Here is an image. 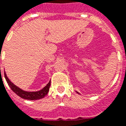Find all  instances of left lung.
Returning a JSON list of instances; mask_svg holds the SVG:
<instances>
[{
	"instance_id": "1",
	"label": "left lung",
	"mask_w": 126,
	"mask_h": 126,
	"mask_svg": "<svg viewBox=\"0 0 126 126\" xmlns=\"http://www.w3.org/2000/svg\"><path fill=\"white\" fill-rule=\"evenodd\" d=\"M77 93H78V94H79V93H78V92H77Z\"/></svg>"
}]
</instances>
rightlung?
<instances>
[{
    "label": "right lung",
    "instance_id": "1",
    "mask_svg": "<svg viewBox=\"0 0 126 126\" xmlns=\"http://www.w3.org/2000/svg\"><path fill=\"white\" fill-rule=\"evenodd\" d=\"M5 80L7 82L8 85L10 86V87L11 89L16 94H17L18 96H20L23 99H26V100H38V99H41L43 98L47 95L48 92H49V88L50 86V82L45 86L44 88L37 91V92H26L23 90L21 88L18 87L16 85H15L14 83H12L11 81L10 80V79L8 78V77L7 76V74L5 72Z\"/></svg>",
    "mask_w": 126,
    "mask_h": 126
}]
</instances>
